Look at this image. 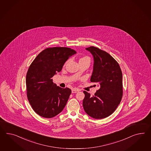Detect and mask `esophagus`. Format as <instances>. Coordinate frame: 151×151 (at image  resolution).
<instances>
[{"instance_id":"1","label":"esophagus","mask_w":151,"mask_h":151,"mask_svg":"<svg viewBox=\"0 0 151 151\" xmlns=\"http://www.w3.org/2000/svg\"><path fill=\"white\" fill-rule=\"evenodd\" d=\"M79 91V90H78V89H76V88H74V89H73L72 90V93H77Z\"/></svg>"}]
</instances>
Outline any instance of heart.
<instances>
[{
  "label": "heart",
  "mask_w": 151,
  "mask_h": 151,
  "mask_svg": "<svg viewBox=\"0 0 151 151\" xmlns=\"http://www.w3.org/2000/svg\"><path fill=\"white\" fill-rule=\"evenodd\" d=\"M89 60V61H90V58L88 57H86V56L80 58L79 59V62L83 61V60Z\"/></svg>",
  "instance_id": "obj_1"
}]
</instances>
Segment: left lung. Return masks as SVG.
<instances>
[{"label": "left lung", "instance_id": "1", "mask_svg": "<svg viewBox=\"0 0 151 151\" xmlns=\"http://www.w3.org/2000/svg\"><path fill=\"white\" fill-rule=\"evenodd\" d=\"M86 49L93 56L91 82L97 83L99 88L93 96L83 91V107L91 117L105 118L114 113L122 101V72L118 63L109 53L93 46Z\"/></svg>", "mask_w": 151, "mask_h": 151}]
</instances>
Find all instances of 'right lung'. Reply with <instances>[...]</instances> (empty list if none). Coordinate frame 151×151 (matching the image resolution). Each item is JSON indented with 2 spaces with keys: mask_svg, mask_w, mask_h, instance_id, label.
Listing matches in <instances>:
<instances>
[{
  "mask_svg": "<svg viewBox=\"0 0 151 151\" xmlns=\"http://www.w3.org/2000/svg\"><path fill=\"white\" fill-rule=\"evenodd\" d=\"M67 47H52L42 50L34 59L26 74L27 97L33 110L41 116L51 118L64 108L71 90L53 82L69 58L76 54Z\"/></svg>",
  "mask_w": 151,
  "mask_h": 151,
  "instance_id": "add662e5",
  "label": "right lung"
}]
</instances>
